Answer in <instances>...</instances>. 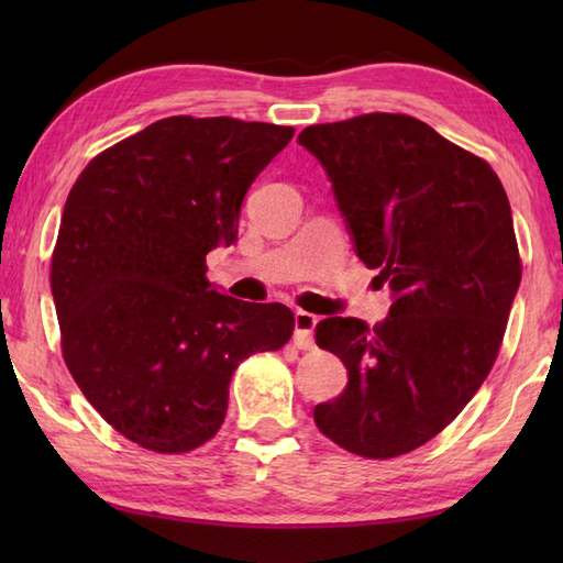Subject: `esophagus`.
Instances as JSON below:
<instances>
[{
	"mask_svg": "<svg viewBox=\"0 0 563 563\" xmlns=\"http://www.w3.org/2000/svg\"><path fill=\"white\" fill-rule=\"evenodd\" d=\"M317 317L309 312H297L295 314V345L300 351H312L314 349V327H317Z\"/></svg>",
	"mask_w": 563,
	"mask_h": 563,
	"instance_id": "1",
	"label": "esophagus"
}]
</instances>
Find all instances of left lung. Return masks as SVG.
<instances>
[{"label": "left lung", "mask_w": 563, "mask_h": 563, "mask_svg": "<svg viewBox=\"0 0 563 563\" xmlns=\"http://www.w3.org/2000/svg\"><path fill=\"white\" fill-rule=\"evenodd\" d=\"M297 142L391 292L382 324H317L349 385L314 406V423L361 457H397L454 421L492 373L522 273L510 202L492 166L411 115L309 125Z\"/></svg>", "instance_id": "left-lung-1"}]
</instances>
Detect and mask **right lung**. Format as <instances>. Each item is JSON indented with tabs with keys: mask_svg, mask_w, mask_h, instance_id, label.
<instances>
[{
	"mask_svg": "<svg viewBox=\"0 0 563 563\" xmlns=\"http://www.w3.org/2000/svg\"><path fill=\"white\" fill-rule=\"evenodd\" d=\"M295 130L164 118L91 159L71 186L51 288L63 355L118 433L188 452L218 433L244 357L288 343L285 305L242 302L206 278L234 244L254 178Z\"/></svg>",
	"mask_w": 563,
	"mask_h": 563,
	"instance_id": "1",
	"label": "right lung"
}]
</instances>
